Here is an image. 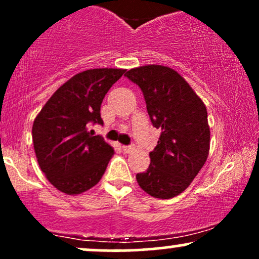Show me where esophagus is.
Returning <instances> with one entry per match:
<instances>
[{
    "label": "esophagus",
    "mask_w": 259,
    "mask_h": 259,
    "mask_svg": "<svg viewBox=\"0 0 259 259\" xmlns=\"http://www.w3.org/2000/svg\"><path fill=\"white\" fill-rule=\"evenodd\" d=\"M123 151L125 153H133L135 151V147L134 146H123Z\"/></svg>",
    "instance_id": "esophagus-1"
}]
</instances>
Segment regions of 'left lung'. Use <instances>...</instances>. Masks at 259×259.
Returning a JSON list of instances; mask_svg holds the SVG:
<instances>
[{
  "label": "left lung",
  "mask_w": 259,
  "mask_h": 259,
  "mask_svg": "<svg viewBox=\"0 0 259 259\" xmlns=\"http://www.w3.org/2000/svg\"><path fill=\"white\" fill-rule=\"evenodd\" d=\"M125 76L142 90L151 121L160 129L148 169L136 174V180L152 197L173 198L185 191L207 160V108L189 82L169 67L141 65Z\"/></svg>",
  "instance_id": "8db88e82"
}]
</instances>
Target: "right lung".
<instances>
[{"label":"right lung","mask_w":259,"mask_h":259,"mask_svg":"<svg viewBox=\"0 0 259 259\" xmlns=\"http://www.w3.org/2000/svg\"><path fill=\"white\" fill-rule=\"evenodd\" d=\"M125 69L96 68L65 81L45 103L32 124L37 163L47 180L67 195L94 187L114 154L101 136L89 132L90 124H103L101 105Z\"/></svg>","instance_id":"add662e5"}]
</instances>
